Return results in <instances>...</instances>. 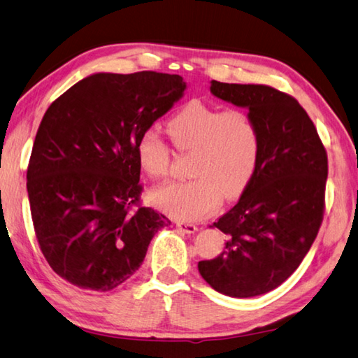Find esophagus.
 <instances>
[{"label":"esophagus","instance_id":"34e87169","mask_svg":"<svg viewBox=\"0 0 358 358\" xmlns=\"http://www.w3.org/2000/svg\"><path fill=\"white\" fill-rule=\"evenodd\" d=\"M176 227H178V229L182 231V233H185V234H193V233H196V231H198L196 224H192V223L178 222V223H176Z\"/></svg>","mask_w":358,"mask_h":358}]
</instances>
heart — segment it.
I'll return each mask as SVG.
<instances>
[{
	"mask_svg": "<svg viewBox=\"0 0 358 358\" xmlns=\"http://www.w3.org/2000/svg\"><path fill=\"white\" fill-rule=\"evenodd\" d=\"M174 146L193 152L189 174L193 179L155 187L149 199L157 209L178 220L192 222L214 212L224 199L241 196L256 173L261 136L247 111H223L192 100L166 122ZM138 162L150 178L168 173L169 148L154 130L136 144Z\"/></svg>",
	"mask_w": 358,
	"mask_h": 358,
	"instance_id": "heart-1",
	"label": "heart"
}]
</instances>
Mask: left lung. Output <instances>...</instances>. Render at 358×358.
Wrapping results in <instances>:
<instances>
[{"instance_id": "1", "label": "left lung", "mask_w": 358, "mask_h": 358, "mask_svg": "<svg viewBox=\"0 0 358 358\" xmlns=\"http://www.w3.org/2000/svg\"><path fill=\"white\" fill-rule=\"evenodd\" d=\"M217 99L245 108L261 136L252 182L233 209L214 223L228 236L224 250L199 261L217 292L248 299L291 277L315 242L324 214L327 152L296 99L264 85L210 81Z\"/></svg>"}]
</instances>
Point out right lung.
<instances>
[{"label": "right lung", "instance_id": "add662e5", "mask_svg": "<svg viewBox=\"0 0 358 358\" xmlns=\"http://www.w3.org/2000/svg\"><path fill=\"white\" fill-rule=\"evenodd\" d=\"M180 75L99 72L48 106L27 173L34 231L53 271L83 289L134 275L165 215L138 208L136 144L184 96Z\"/></svg>", "mask_w": 358, "mask_h": 358}]
</instances>
